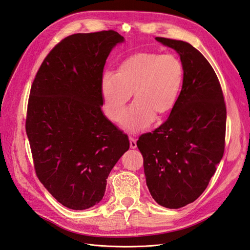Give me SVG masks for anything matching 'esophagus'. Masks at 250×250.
I'll list each match as a JSON object with an SVG mask.
<instances>
[{
	"instance_id": "1",
	"label": "esophagus",
	"mask_w": 250,
	"mask_h": 250,
	"mask_svg": "<svg viewBox=\"0 0 250 250\" xmlns=\"http://www.w3.org/2000/svg\"><path fill=\"white\" fill-rule=\"evenodd\" d=\"M129 144H130V148H131V149L137 148V140H135V138L130 137V138H129Z\"/></svg>"
}]
</instances>
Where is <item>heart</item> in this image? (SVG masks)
Segmentation results:
<instances>
[{"mask_svg": "<svg viewBox=\"0 0 250 250\" xmlns=\"http://www.w3.org/2000/svg\"><path fill=\"white\" fill-rule=\"evenodd\" d=\"M184 81V65L174 54L140 52L117 66L115 75L101 80L103 106L107 117L119 122L133 94L134 104L123 119L128 130L139 131L151 121L164 117L174 107Z\"/></svg>", "mask_w": 250, "mask_h": 250, "instance_id": "1", "label": "heart"}]
</instances>
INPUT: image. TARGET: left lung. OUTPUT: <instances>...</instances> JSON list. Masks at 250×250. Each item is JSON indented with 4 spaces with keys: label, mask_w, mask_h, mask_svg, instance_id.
<instances>
[{
    "label": "left lung",
    "mask_w": 250,
    "mask_h": 250,
    "mask_svg": "<svg viewBox=\"0 0 250 250\" xmlns=\"http://www.w3.org/2000/svg\"><path fill=\"white\" fill-rule=\"evenodd\" d=\"M155 40L179 54L183 88L169 118L143 133L137 146L152 198L165 208H179L204 192L221 161L226 106L217 75L197 49L183 41Z\"/></svg>",
    "instance_id": "left-lung-1"
}]
</instances>
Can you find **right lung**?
<instances>
[{"label": "right lung", "mask_w": 250, "mask_h": 250, "mask_svg": "<svg viewBox=\"0 0 250 250\" xmlns=\"http://www.w3.org/2000/svg\"><path fill=\"white\" fill-rule=\"evenodd\" d=\"M122 42L113 30L65 37L44 58L30 90L26 132L35 173L72 209L101 201L111 169L129 149L128 135L101 110L104 65Z\"/></svg>", "instance_id": "obj_1"}]
</instances>
